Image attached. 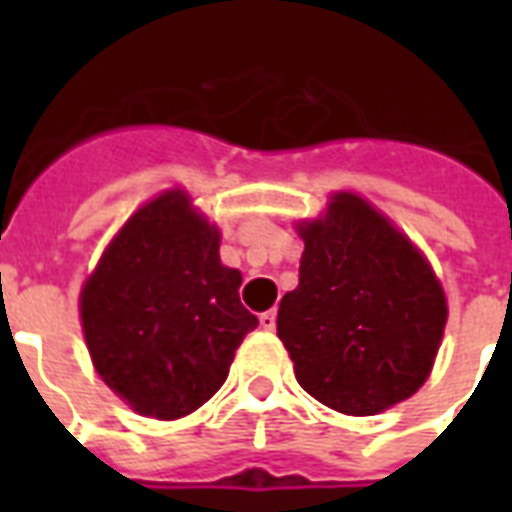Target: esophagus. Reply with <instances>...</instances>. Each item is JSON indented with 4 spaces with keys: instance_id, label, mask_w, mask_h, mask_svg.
Returning a JSON list of instances; mask_svg holds the SVG:
<instances>
[{
    "instance_id": "obj_1",
    "label": "esophagus",
    "mask_w": 512,
    "mask_h": 512,
    "mask_svg": "<svg viewBox=\"0 0 512 512\" xmlns=\"http://www.w3.org/2000/svg\"><path fill=\"white\" fill-rule=\"evenodd\" d=\"M260 329H265V332H271V329H276V313H273V311L260 313Z\"/></svg>"
}]
</instances>
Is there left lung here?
I'll return each instance as SVG.
<instances>
[{
  "label": "left lung",
  "mask_w": 512,
  "mask_h": 512,
  "mask_svg": "<svg viewBox=\"0 0 512 512\" xmlns=\"http://www.w3.org/2000/svg\"><path fill=\"white\" fill-rule=\"evenodd\" d=\"M300 236V284L276 319L297 382L356 417L417 393L446 324L444 289L420 249L353 193H337Z\"/></svg>",
  "instance_id": "8db88e82"
}]
</instances>
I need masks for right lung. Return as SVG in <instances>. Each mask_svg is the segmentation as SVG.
Segmentation results:
<instances>
[{
  "label": "right lung",
  "mask_w": 512,
  "mask_h": 512,
  "mask_svg": "<svg viewBox=\"0 0 512 512\" xmlns=\"http://www.w3.org/2000/svg\"><path fill=\"white\" fill-rule=\"evenodd\" d=\"M220 231L167 191L116 233L82 289V327L106 385L140 414L177 420L215 396L257 327Z\"/></svg>",
  "instance_id": "obj_1"
}]
</instances>
